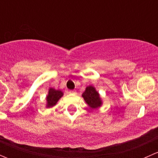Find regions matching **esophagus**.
I'll return each mask as SVG.
<instances>
[{
  "instance_id": "34e87169",
  "label": "esophagus",
  "mask_w": 158,
  "mask_h": 158,
  "mask_svg": "<svg viewBox=\"0 0 158 158\" xmlns=\"http://www.w3.org/2000/svg\"><path fill=\"white\" fill-rule=\"evenodd\" d=\"M69 93H71V94H76V91H75V90H70V91H69Z\"/></svg>"
}]
</instances>
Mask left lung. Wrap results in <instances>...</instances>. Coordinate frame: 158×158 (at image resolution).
<instances>
[{
  "label": "left lung",
  "mask_w": 158,
  "mask_h": 158,
  "mask_svg": "<svg viewBox=\"0 0 158 158\" xmlns=\"http://www.w3.org/2000/svg\"><path fill=\"white\" fill-rule=\"evenodd\" d=\"M82 97L89 107L92 109H97L103 104L100 94L93 85H90L85 88V92L82 94Z\"/></svg>",
  "instance_id": "1"
}]
</instances>
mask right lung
Returning a JSON list of instances; mask_svg holds the SVG:
<instances>
[{
	"label": "right lung",
	"mask_w": 158,
	"mask_h": 158,
	"mask_svg": "<svg viewBox=\"0 0 158 158\" xmlns=\"http://www.w3.org/2000/svg\"><path fill=\"white\" fill-rule=\"evenodd\" d=\"M63 96V92L59 89H55L53 88H49L48 90V94L46 97V100H47V104H46V107L47 109H50V108L54 107L58 102L59 100Z\"/></svg>",
	"instance_id": "add662e5"
}]
</instances>
